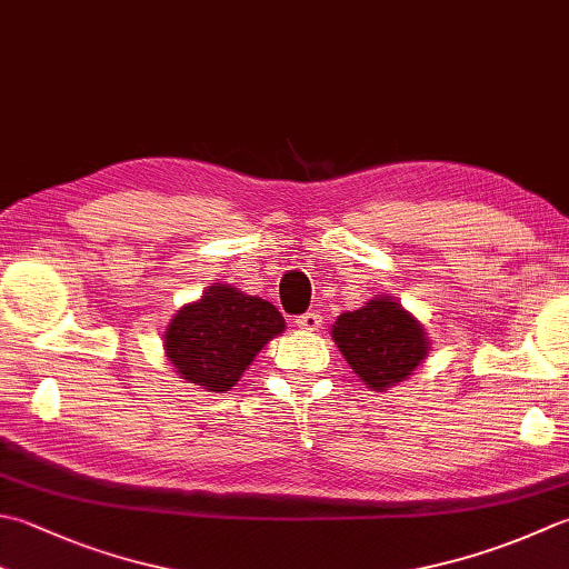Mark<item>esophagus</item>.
Here are the masks:
<instances>
[{
	"mask_svg": "<svg viewBox=\"0 0 569 569\" xmlns=\"http://www.w3.org/2000/svg\"><path fill=\"white\" fill-rule=\"evenodd\" d=\"M296 326L306 332H316L322 326V318L318 313H303L296 318Z\"/></svg>",
	"mask_w": 569,
	"mask_h": 569,
	"instance_id": "34e87169",
	"label": "esophagus"
}]
</instances>
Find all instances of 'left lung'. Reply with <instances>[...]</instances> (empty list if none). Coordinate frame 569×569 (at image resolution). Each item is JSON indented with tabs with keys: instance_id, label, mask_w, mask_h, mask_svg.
<instances>
[{
	"instance_id": "8db88e82",
	"label": "left lung",
	"mask_w": 569,
	"mask_h": 569,
	"mask_svg": "<svg viewBox=\"0 0 569 569\" xmlns=\"http://www.w3.org/2000/svg\"><path fill=\"white\" fill-rule=\"evenodd\" d=\"M330 338L372 392L409 380L431 348L427 328L395 296H377L338 316Z\"/></svg>"
}]
</instances>
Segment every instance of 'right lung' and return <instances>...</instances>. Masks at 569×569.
<instances>
[{"instance_id": "right-lung-1", "label": "right lung", "mask_w": 569, "mask_h": 569, "mask_svg": "<svg viewBox=\"0 0 569 569\" xmlns=\"http://www.w3.org/2000/svg\"><path fill=\"white\" fill-rule=\"evenodd\" d=\"M283 330L286 320L269 300L214 283L167 322L162 350L184 382L229 392L263 345Z\"/></svg>"}]
</instances>
